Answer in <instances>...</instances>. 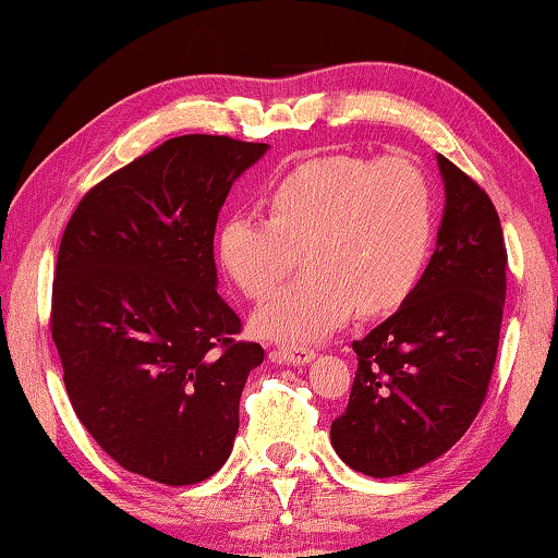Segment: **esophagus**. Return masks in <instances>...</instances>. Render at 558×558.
I'll use <instances>...</instances> for the list:
<instances>
[{"mask_svg":"<svg viewBox=\"0 0 558 558\" xmlns=\"http://www.w3.org/2000/svg\"><path fill=\"white\" fill-rule=\"evenodd\" d=\"M270 359L278 364H288V366H305L315 359V352L307 347H298V349H272Z\"/></svg>","mask_w":558,"mask_h":558,"instance_id":"34e87169","label":"esophagus"}]
</instances>
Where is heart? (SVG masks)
Listing matches in <instances>:
<instances>
[{"label": "heart", "mask_w": 558, "mask_h": 558, "mask_svg": "<svg viewBox=\"0 0 558 558\" xmlns=\"http://www.w3.org/2000/svg\"><path fill=\"white\" fill-rule=\"evenodd\" d=\"M268 219L231 214L216 235V258L243 295L266 298L253 313L256 332L305 347L337 332L359 310L401 307L426 270L436 239V206L426 174L409 159L379 162L354 155L317 157L268 189Z\"/></svg>", "instance_id": "obj_1"}]
</instances>
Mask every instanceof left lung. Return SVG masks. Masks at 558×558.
Wrapping results in <instances>:
<instances>
[{
  "instance_id": "8db88e82",
  "label": "left lung",
  "mask_w": 558,
  "mask_h": 558,
  "mask_svg": "<svg viewBox=\"0 0 558 558\" xmlns=\"http://www.w3.org/2000/svg\"><path fill=\"white\" fill-rule=\"evenodd\" d=\"M446 209L409 300L354 342L359 359L332 448L369 477L428 465L470 428L497 359L507 248L489 196L436 155Z\"/></svg>"
}]
</instances>
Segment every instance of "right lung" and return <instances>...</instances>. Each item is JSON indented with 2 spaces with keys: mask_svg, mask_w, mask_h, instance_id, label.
<instances>
[{
  "mask_svg": "<svg viewBox=\"0 0 558 558\" xmlns=\"http://www.w3.org/2000/svg\"><path fill=\"white\" fill-rule=\"evenodd\" d=\"M263 143L182 135L83 196L56 260L51 337L78 421L108 456L162 485H196L233 450L263 347L219 292L214 233Z\"/></svg>",
  "mask_w": 558,
  "mask_h": 558,
  "instance_id": "1",
  "label": "right lung"
}]
</instances>
